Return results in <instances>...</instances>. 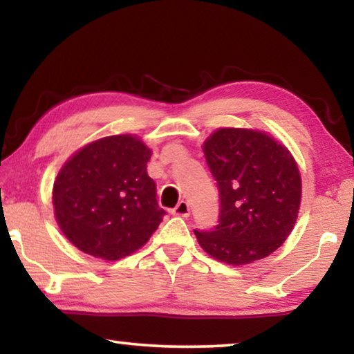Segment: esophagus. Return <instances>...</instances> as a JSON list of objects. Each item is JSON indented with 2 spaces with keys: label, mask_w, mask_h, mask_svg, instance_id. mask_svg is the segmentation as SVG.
<instances>
[{
  "label": "esophagus",
  "mask_w": 354,
  "mask_h": 354,
  "mask_svg": "<svg viewBox=\"0 0 354 354\" xmlns=\"http://www.w3.org/2000/svg\"><path fill=\"white\" fill-rule=\"evenodd\" d=\"M173 214L178 215V217H189L190 215V207L187 201H179L178 206L173 209Z\"/></svg>",
  "instance_id": "esophagus-1"
}]
</instances>
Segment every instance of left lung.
Masks as SVG:
<instances>
[{
  "mask_svg": "<svg viewBox=\"0 0 354 354\" xmlns=\"http://www.w3.org/2000/svg\"><path fill=\"white\" fill-rule=\"evenodd\" d=\"M220 195L218 225L196 231L209 256L231 266L263 259L293 230L301 176L293 156L262 131L220 128L203 143Z\"/></svg>",
  "mask_w": 354,
  "mask_h": 354,
  "instance_id": "obj_1",
  "label": "left lung"
}]
</instances>
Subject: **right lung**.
I'll return each instance as SVG.
<instances>
[{
  "instance_id": "add662e5",
  "label": "right lung",
  "mask_w": 354,
  "mask_h": 354,
  "mask_svg": "<svg viewBox=\"0 0 354 354\" xmlns=\"http://www.w3.org/2000/svg\"><path fill=\"white\" fill-rule=\"evenodd\" d=\"M151 149L139 137L88 143L65 162L53 187L57 225L77 250L118 261L148 242L165 211L147 173Z\"/></svg>"
}]
</instances>
